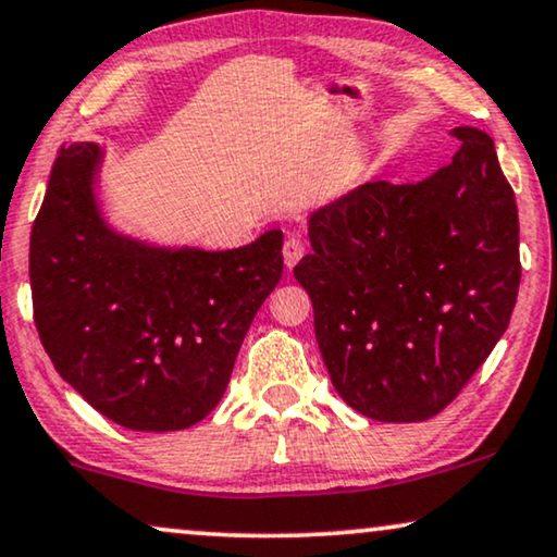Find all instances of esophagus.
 <instances>
[{
    "label": "esophagus",
    "instance_id": "34e87169",
    "mask_svg": "<svg viewBox=\"0 0 557 557\" xmlns=\"http://www.w3.org/2000/svg\"><path fill=\"white\" fill-rule=\"evenodd\" d=\"M302 255H306V244H302V239H298V236H290V239H287L285 247H283L285 264L295 267L302 259Z\"/></svg>",
    "mask_w": 557,
    "mask_h": 557
}]
</instances>
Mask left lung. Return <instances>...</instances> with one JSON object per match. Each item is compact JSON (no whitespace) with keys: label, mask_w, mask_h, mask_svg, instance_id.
Listing matches in <instances>:
<instances>
[{"label":"left lung","mask_w":557,"mask_h":557,"mask_svg":"<svg viewBox=\"0 0 557 557\" xmlns=\"http://www.w3.org/2000/svg\"><path fill=\"white\" fill-rule=\"evenodd\" d=\"M461 150L418 183L356 185L308 216L295 280L348 407L420 422L456 399L507 331L520 290V219L494 139L456 127Z\"/></svg>","instance_id":"obj_1"}]
</instances>
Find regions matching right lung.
Instances as JSON below:
<instances>
[{
  "label": "right lung",
  "mask_w": 557,
  "mask_h": 557,
  "mask_svg": "<svg viewBox=\"0 0 557 557\" xmlns=\"http://www.w3.org/2000/svg\"><path fill=\"white\" fill-rule=\"evenodd\" d=\"M103 150L61 147L29 236L35 325L55 372L103 418L145 433L201 422L224 397L257 310L283 277V232L247 247H165L99 203Z\"/></svg>",
  "instance_id": "add662e5"
}]
</instances>
